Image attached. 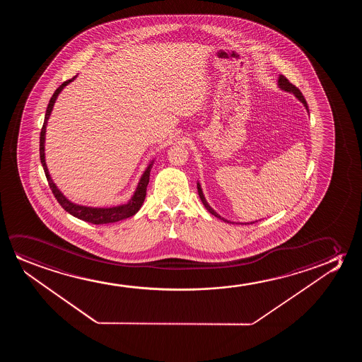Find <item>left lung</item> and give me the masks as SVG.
<instances>
[{"label":"left lung","instance_id":"1","mask_svg":"<svg viewBox=\"0 0 362 362\" xmlns=\"http://www.w3.org/2000/svg\"><path fill=\"white\" fill-rule=\"evenodd\" d=\"M278 88L279 89L283 90V91H287V93H291V94L294 95L296 98H297L300 103H302L303 105H304V107L307 109L308 112H309V109H308V104L307 101H305V99H304V96H303L302 93H300V90L298 89L297 86H294V85L292 84V83H289V80L286 78V76H283V75H279V78H278ZM197 187H198V193L199 197H200V200H202V203L204 204V206L206 208V210H208L209 213L211 214V215H214V216H216L218 218H221V220H223V221H228L226 218H221L220 215H218L215 210H214L210 205H209L208 202H206V199H205V197H204L203 193V189H202V185H200V183H197ZM228 223H230V221H228Z\"/></svg>","mask_w":362,"mask_h":362}]
</instances>
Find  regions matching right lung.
Instances as JSON below:
<instances>
[{"instance_id": "obj_1", "label": "right lung", "mask_w": 362, "mask_h": 362, "mask_svg": "<svg viewBox=\"0 0 362 362\" xmlns=\"http://www.w3.org/2000/svg\"><path fill=\"white\" fill-rule=\"evenodd\" d=\"M75 78H76V75H75L74 78L64 81L58 89L55 90L54 94L50 98L49 104H48V107H47V111H45V124H43V127H42V131H40V163L43 165L45 177H47V180H48L52 192L54 194L55 199L58 200V203L62 205V208L64 209L65 211H68L70 215H73L75 218H80L83 221L95 223V225L117 223L119 220L134 216V214L137 213L141 206H142L144 198H146V192H147V185H148L149 182V174H151V169H152V165H153L154 159L149 162L148 167L146 168L144 174L141 175V179H139V184H137V188L134 190V195L131 197V199L126 204L117 205V206H111V208H93V206H84V205H79V204L71 203L69 199H66L64 194L62 193L58 187L55 185L53 179L50 178L49 170H48V167L45 164V132H47V124H48V119H49L52 110H53V106H54L55 101H57V98L59 96L62 90L64 89L66 85L70 84Z\"/></svg>"}]
</instances>
